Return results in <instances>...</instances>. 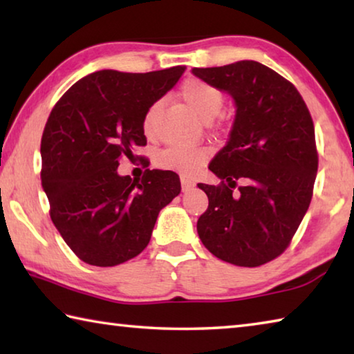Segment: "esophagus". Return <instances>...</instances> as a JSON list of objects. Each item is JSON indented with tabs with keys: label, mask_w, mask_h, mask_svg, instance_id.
Instances as JSON below:
<instances>
[{
	"label": "esophagus",
	"mask_w": 354,
	"mask_h": 354,
	"mask_svg": "<svg viewBox=\"0 0 354 354\" xmlns=\"http://www.w3.org/2000/svg\"><path fill=\"white\" fill-rule=\"evenodd\" d=\"M194 185H195L194 179H190V178H187V176H181V187H183V192L190 190L192 187H194Z\"/></svg>",
	"instance_id": "obj_1"
}]
</instances>
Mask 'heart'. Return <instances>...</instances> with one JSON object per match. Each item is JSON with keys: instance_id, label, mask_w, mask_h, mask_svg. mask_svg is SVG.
<instances>
[{"instance_id": "obj_1", "label": "heart", "mask_w": 354, "mask_h": 354, "mask_svg": "<svg viewBox=\"0 0 354 354\" xmlns=\"http://www.w3.org/2000/svg\"><path fill=\"white\" fill-rule=\"evenodd\" d=\"M181 97L184 98L194 112L205 122L217 115L225 103V97L217 87L206 81L192 77L181 87ZM162 111V101L156 100L147 107L142 118V129L147 137H154L158 131V122ZM209 159L206 148L201 147H185V145H170L156 154V165L162 170H170L181 173V175H192L200 167L205 165Z\"/></svg>"}]
</instances>
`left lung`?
Segmentation results:
<instances>
[{"mask_svg":"<svg viewBox=\"0 0 354 354\" xmlns=\"http://www.w3.org/2000/svg\"><path fill=\"white\" fill-rule=\"evenodd\" d=\"M192 73L231 93L237 106L230 140L209 165L221 183L198 184L209 206L196 231L218 259L263 266L289 247L313 200L319 169L313 117L295 86L259 62Z\"/></svg>","mask_w":354,"mask_h":354,"instance_id":"left-lung-1","label":"left lung"}]
</instances>
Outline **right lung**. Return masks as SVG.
<instances>
[{"mask_svg":"<svg viewBox=\"0 0 354 354\" xmlns=\"http://www.w3.org/2000/svg\"><path fill=\"white\" fill-rule=\"evenodd\" d=\"M185 67L82 77L53 107L41 136V185L50 217L81 261L113 267L147 248L159 211L179 195L175 171L149 170L140 179L117 167L145 147L147 107L175 86ZM147 162V159H143Z\"/></svg>","mask_w":354,"mask_h":354,"instance_id":"1","label":"right lung"}]
</instances>
